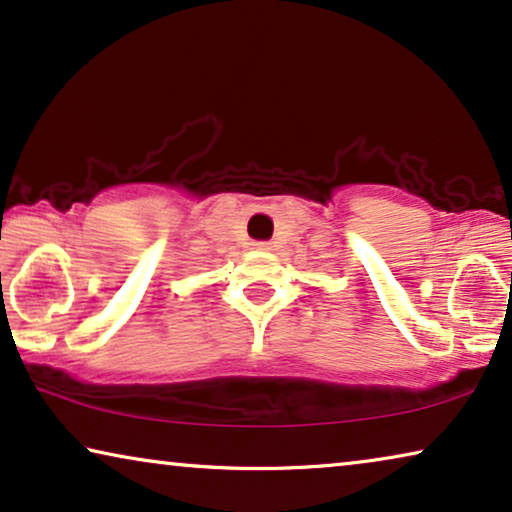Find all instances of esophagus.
Returning a JSON list of instances; mask_svg holds the SVG:
<instances>
[{
  "mask_svg": "<svg viewBox=\"0 0 512 512\" xmlns=\"http://www.w3.org/2000/svg\"><path fill=\"white\" fill-rule=\"evenodd\" d=\"M257 250H269V243H253Z\"/></svg>",
  "mask_w": 512,
  "mask_h": 512,
  "instance_id": "1",
  "label": "esophagus"
}]
</instances>
